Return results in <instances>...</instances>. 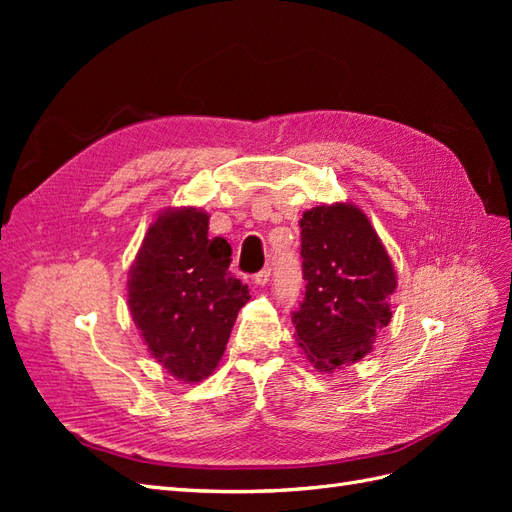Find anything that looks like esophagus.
Segmentation results:
<instances>
[{
    "label": "esophagus",
    "instance_id": "esophagus-1",
    "mask_svg": "<svg viewBox=\"0 0 512 512\" xmlns=\"http://www.w3.org/2000/svg\"><path fill=\"white\" fill-rule=\"evenodd\" d=\"M269 280H271V269H269V267L258 271V273L254 275V284H256V286H265V284H269Z\"/></svg>",
    "mask_w": 512,
    "mask_h": 512
}]
</instances>
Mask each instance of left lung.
<instances>
[{
    "label": "left lung",
    "mask_w": 512,
    "mask_h": 512,
    "mask_svg": "<svg viewBox=\"0 0 512 512\" xmlns=\"http://www.w3.org/2000/svg\"><path fill=\"white\" fill-rule=\"evenodd\" d=\"M305 297L292 316L294 337L318 371L359 363L391 322L397 271L367 215L350 203L303 213Z\"/></svg>",
    "instance_id": "left-lung-1"
}]
</instances>
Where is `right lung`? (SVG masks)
Listing matches in <instances>:
<instances>
[{"label":"right lung","instance_id":"obj_1","mask_svg":"<svg viewBox=\"0 0 512 512\" xmlns=\"http://www.w3.org/2000/svg\"><path fill=\"white\" fill-rule=\"evenodd\" d=\"M232 247L209 237V213L168 207L145 232L130 273L128 307L149 354L170 376L200 382L224 356L250 290L232 277Z\"/></svg>","mask_w":512,"mask_h":512}]
</instances>
